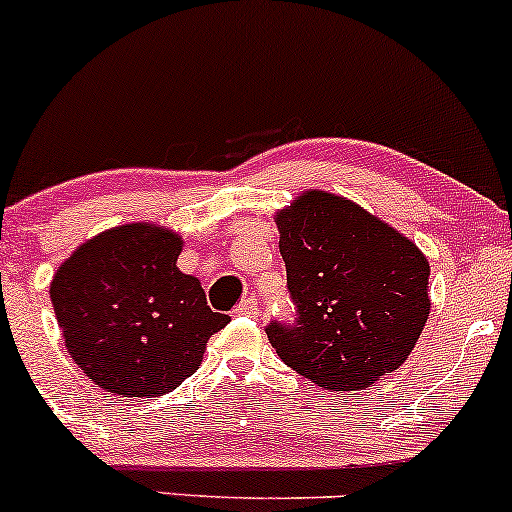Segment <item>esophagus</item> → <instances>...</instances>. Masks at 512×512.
<instances>
[{
  "label": "esophagus",
  "mask_w": 512,
  "mask_h": 512,
  "mask_svg": "<svg viewBox=\"0 0 512 512\" xmlns=\"http://www.w3.org/2000/svg\"><path fill=\"white\" fill-rule=\"evenodd\" d=\"M257 313H260V303H257L255 296H248L243 298L236 305V315H243V317H257Z\"/></svg>",
  "instance_id": "obj_1"
}]
</instances>
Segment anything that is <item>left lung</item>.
I'll use <instances>...</instances> for the list:
<instances>
[{
	"label": "left lung",
	"mask_w": 512,
	"mask_h": 512,
	"mask_svg": "<svg viewBox=\"0 0 512 512\" xmlns=\"http://www.w3.org/2000/svg\"><path fill=\"white\" fill-rule=\"evenodd\" d=\"M296 320L269 322L286 366L327 390H363L407 361L431 313L424 252L346 197L303 192L276 211Z\"/></svg>",
	"instance_id": "obj_1"
}]
</instances>
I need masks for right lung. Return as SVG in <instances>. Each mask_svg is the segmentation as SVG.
I'll list each match as a JSON object with an SVG mask.
<instances>
[{
	"label": "right lung",
	"instance_id": "1",
	"mask_svg": "<svg viewBox=\"0 0 512 512\" xmlns=\"http://www.w3.org/2000/svg\"><path fill=\"white\" fill-rule=\"evenodd\" d=\"M182 238L154 223H125L86 240L52 276L64 344L88 378L120 397L173 392L202 363L214 313L197 276L182 274Z\"/></svg>",
	"mask_w": 512,
	"mask_h": 512
}]
</instances>
